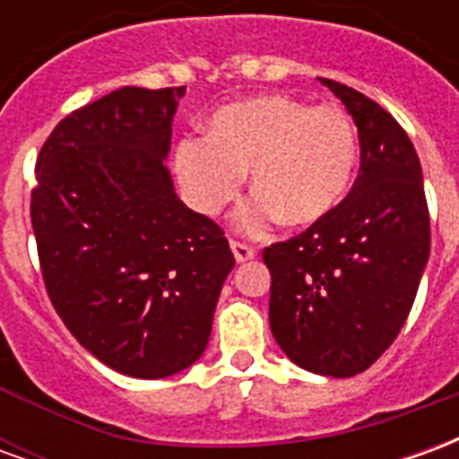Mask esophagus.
<instances>
[{
	"mask_svg": "<svg viewBox=\"0 0 459 459\" xmlns=\"http://www.w3.org/2000/svg\"><path fill=\"white\" fill-rule=\"evenodd\" d=\"M230 250H233V255L238 263H246V260L255 258V250L246 246V243H240V240H230Z\"/></svg>",
	"mask_w": 459,
	"mask_h": 459,
	"instance_id": "esophagus-1",
	"label": "esophagus"
}]
</instances>
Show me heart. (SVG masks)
Masks as SVG:
<instances>
[{
  "mask_svg": "<svg viewBox=\"0 0 459 459\" xmlns=\"http://www.w3.org/2000/svg\"><path fill=\"white\" fill-rule=\"evenodd\" d=\"M359 167V134L342 105H309L273 93L213 113L206 137L179 142L174 171L181 191L204 216H219L238 199L246 171L255 196L238 213V229L270 223L312 226L346 199Z\"/></svg>",
  "mask_w": 459,
  "mask_h": 459,
  "instance_id": "obj_1",
  "label": "heart"
}]
</instances>
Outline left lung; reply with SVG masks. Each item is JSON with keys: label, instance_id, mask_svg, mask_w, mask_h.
Wrapping results in <instances>:
<instances>
[{"label": "left lung", "instance_id": "1", "mask_svg": "<svg viewBox=\"0 0 459 459\" xmlns=\"http://www.w3.org/2000/svg\"><path fill=\"white\" fill-rule=\"evenodd\" d=\"M354 117L361 167L337 211L295 238L263 250L270 329L280 349L312 374L366 371L413 307L430 255L423 171L405 130L349 85L319 78Z\"/></svg>", "mask_w": 459, "mask_h": 459}]
</instances>
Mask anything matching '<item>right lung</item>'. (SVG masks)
Returning a JSON list of instances; mask_svg holds the SVG:
<instances>
[{"label":"right lung","instance_id":"add662e5","mask_svg":"<svg viewBox=\"0 0 459 459\" xmlns=\"http://www.w3.org/2000/svg\"><path fill=\"white\" fill-rule=\"evenodd\" d=\"M186 88L125 85L56 125L31 191L39 263L58 317L105 366L164 378L199 361L236 265L221 226L167 169Z\"/></svg>","mask_w":459,"mask_h":459}]
</instances>
